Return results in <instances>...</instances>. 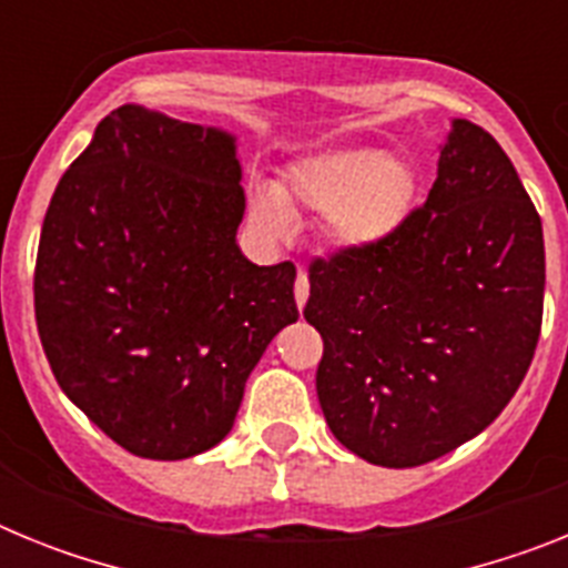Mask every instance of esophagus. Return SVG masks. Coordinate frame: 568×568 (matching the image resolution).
Returning a JSON list of instances; mask_svg holds the SVG:
<instances>
[{"instance_id":"34e87169","label":"esophagus","mask_w":568,"mask_h":568,"mask_svg":"<svg viewBox=\"0 0 568 568\" xmlns=\"http://www.w3.org/2000/svg\"><path fill=\"white\" fill-rule=\"evenodd\" d=\"M307 298H310V278L304 270H298V278H295V304H298V310H304Z\"/></svg>"}]
</instances>
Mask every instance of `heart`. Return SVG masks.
<instances>
[{
    "label": "heart",
    "instance_id": "heart-1",
    "mask_svg": "<svg viewBox=\"0 0 568 568\" xmlns=\"http://www.w3.org/2000/svg\"><path fill=\"white\" fill-rule=\"evenodd\" d=\"M415 199L413 164L378 148H329L301 155L278 184H255L250 213L273 235L293 215L321 213V235L335 250L375 247L393 235Z\"/></svg>",
    "mask_w": 568,
    "mask_h": 568
}]
</instances>
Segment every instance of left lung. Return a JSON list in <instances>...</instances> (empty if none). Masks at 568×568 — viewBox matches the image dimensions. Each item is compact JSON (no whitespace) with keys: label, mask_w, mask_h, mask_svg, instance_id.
Listing matches in <instances>:
<instances>
[{"label":"left lung","mask_w":568,"mask_h":568,"mask_svg":"<svg viewBox=\"0 0 568 568\" xmlns=\"http://www.w3.org/2000/svg\"><path fill=\"white\" fill-rule=\"evenodd\" d=\"M540 215L509 155L453 119L424 207L375 247L310 264L324 338L315 389L335 438L375 466L453 453L504 413L544 321Z\"/></svg>","instance_id":"1"}]
</instances>
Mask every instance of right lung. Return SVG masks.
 <instances>
[{"label": "right lung", "mask_w": 568, "mask_h": 568, "mask_svg": "<svg viewBox=\"0 0 568 568\" xmlns=\"http://www.w3.org/2000/svg\"><path fill=\"white\" fill-rule=\"evenodd\" d=\"M235 135L122 104L44 213L33 304L62 393L128 453L182 460L233 429L298 321L295 267L244 258Z\"/></svg>", "instance_id": "obj_1"}]
</instances>
